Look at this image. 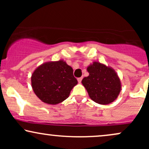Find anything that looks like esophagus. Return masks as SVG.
Segmentation results:
<instances>
[{"label":"esophagus","instance_id":"34e87169","mask_svg":"<svg viewBox=\"0 0 149 149\" xmlns=\"http://www.w3.org/2000/svg\"><path fill=\"white\" fill-rule=\"evenodd\" d=\"M82 79H83V78H78V83H81Z\"/></svg>","mask_w":149,"mask_h":149}]
</instances>
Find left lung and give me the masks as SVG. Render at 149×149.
I'll list each match as a JSON object with an SVG mask.
<instances>
[{"mask_svg":"<svg viewBox=\"0 0 149 149\" xmlns=\"http://www.w3.org/2000/svg\"><path fill=\"white\" fill-rule=\"evenodd\" d=\"M88 77L82 80V84L94 102L107 105L114 102L121 90V82L113 68L94 61L87 67Z\"/></svg>","mask_w":149,"mask_h":149,"instance_id":"left-lung-1","label":"left lung"}]
</instances>
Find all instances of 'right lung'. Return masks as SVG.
Wrapping results in <instances>:
<instances>
[{"instance_id":"add662e5","label":"right lung","mask_w":149,"mask_h":149,"mask_svg":"<svg viewBox=\"0 0 149 149\" xmlns=\"http://www.w3.org/2000/svg\"><path fill=\"white\" fill-rule=\"evenodd\" d=\"M73 70L63 59L47 61L34 70L31 80L34 93L44 103L58 104L69 97L78 84Z\"/></svg>"}]
</instances>
